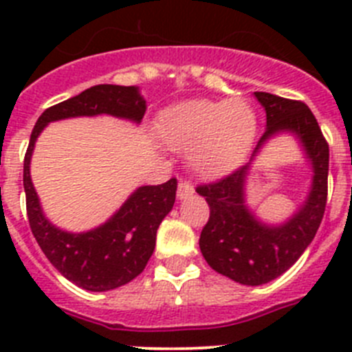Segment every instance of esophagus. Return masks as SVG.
<instances>
[{
	"label": "esophagus",
	"instance_id": "esophagus-1",
	"mask_svg": "<svg viewBox=\"0 0 352 352\" xmlns=\"http://www.w3.org/2000/svg\"><path fill=\"white\" fill-rule=\"evenodd\" d=\"M194 194V186H192V183L188 182H179L178 185V197L179 199H186L188 195Z\"/></svg>",
	"mask_w": 352,
	"mask_h": 352
}]
</instances>
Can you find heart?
Here are the masks:
<instances>
[{"instance_id":"heart-1","label":"heart","mask_w":352,"mask_h":352,"mask_svg":"<svg viewBox=\"0 0 352 352\" xmlns=\"http://www.w3.org/2000/svg\"><path fill=\"white\" fill-rule=\"evenodd\" d=\"M254 109L241 98L190 100L173 105L158 118V135L173 148H188L190 167L214 178L243 160L256 135Z\"/></svg>"}]
</instances>
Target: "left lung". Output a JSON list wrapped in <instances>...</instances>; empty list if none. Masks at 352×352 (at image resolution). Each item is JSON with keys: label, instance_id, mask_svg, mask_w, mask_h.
Returning <instances> with one entry per match:
<instances>
[{"label": "left lung", "instance_id": "left-lung-1", "mask_svg": "<svg viewBox=\"0 0 352 352\" xmlns=\"http://www.w3.org/2000/svg\"><path fill=\"white\" fill-rule=\"evenodd\" d=\"M256 96L266 111L268 129L252 158L273 133L294 132L312 162L314 183L303 208L280 227L257 222L245 206L243 182L248 164L223 178L197 185L195 192L206 197L210 206V219L199 238L204 259L214 272L243 285L266 284L300 259L321 226L328 199V141L309 105L264 91H256Z\"/></svg>", "mask_w": 352, "mask_h": 352}]
</instances>
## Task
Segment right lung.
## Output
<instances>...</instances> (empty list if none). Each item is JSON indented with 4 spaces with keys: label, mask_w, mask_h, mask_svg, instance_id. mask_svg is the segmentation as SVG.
<instances>
[{
    "label": "right lung",
    "mask_w": 352,
    "mask_h": 352,
    "mask_svg": "<svg viewBox=\"0 0 352 352\" xmlns=\"http://www.w3.org/2000/svg\"><path fill=\"white\" fill-rule=\"evenodd\" d=\"M102 113L141 121L146 113V100H142L133 86L98 84L45 109L31 132L23 176L28 220L36 243L65 278L95 292L111 291L141 275L155 250L158 226L173 210L178 188L176 178L162 185L141 186L113 219L89 232L70 234L56 229L43 217L31 183L30 160L33 146L49 121Z\"/></svg>",
    "instance_id": "add662e5"
}]
</instances>
